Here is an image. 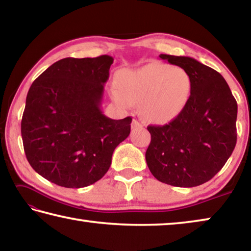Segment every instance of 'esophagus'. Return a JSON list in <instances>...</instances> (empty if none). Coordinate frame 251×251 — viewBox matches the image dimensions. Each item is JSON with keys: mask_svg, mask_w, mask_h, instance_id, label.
<instances>
[{"mask_svg": "<svg viewBox=\"0 0 251 251\" xmlns=\"http://www.w3.org/2000/svg\"><path fill=\"white\" fill-rule=\"evenodd\" d=\"M144 124L142 122H139L137 120H133V123H131V128H135V127H139V126H143Z\"/></svg>", "mask_w": 251, "mask_h": 251, "instance_id": "34e87169", "label": "esophagus"}]
</instances>
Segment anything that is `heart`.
I'll return each mask as SVG.
<instances>
[{
  "label": "heart",
  "instance_id": "heart-1",
  "mask_svg": "<svg viewBox=\"0 0 251 251\" xmlns=\"http://www.w3.org/2000/svg\"><path fill=\"white\" fill-rule=\"evenodd\" d=\"M192 79L179 66L151 63L137 70H123L110 88L115 103L124 107L138 104L146 120L164 123L179 114L189 100Z\"/></svg>",
  "mask_w": 251,
  "mask_h": 251
}]
</instances>
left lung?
<instances>
[{
	"instance_id": "8db88e82",
	"label": "left lung",
	"mask_w": 251,
	"mask_h": 251,
	"mask_svg": "<svg viewBox=\"0 0 251 251\" xmlns=\"http://www.w3.org/2000/svg\"><path fill=\"white\" fill-rule=\"evenodd\" d=\"M187 71L192 92L184 109L164 126H148L146 163L156 179L176 187L210 180L224 167L237 142V101L217 71L187 56L160 54Z\"/></svg>"
}]
</instances>
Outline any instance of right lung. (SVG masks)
<instances>
[{
  "label": "right lung",
  "instance_id": "right-lung-1",
  "mask_svg": "<svg viewBox=\"0 0 251 251\" xmlns=\"http://www.w3.org/2000/svg\"><path fill=\"white\" fill-rule=\"evenodd\" d=\"M113 57L59 59L29 87L21 123L29 165L66 188L100 180L115 148L128 137L131 118L112 120L100 106Z\"/></svg>",
  "mask_w": 251,
  "mask_h": 251
}]
</instances>
